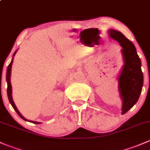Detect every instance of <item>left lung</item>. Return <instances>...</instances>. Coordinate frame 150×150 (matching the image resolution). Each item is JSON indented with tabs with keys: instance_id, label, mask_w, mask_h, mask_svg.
Returning <instances> with one entry per match:
<instances>
[{
	"instance_id": "1",
	"label": "left lung",
	"mask_w": 150,
	"mask_h": 150,
	"mask_svg": "<svg viewBox=\"0 0 150 150\" xmlns=\"http://www.w3.org/2000/svg\"><path fill=\"white\" fill-rule=\"evenodd\" d=\"M108 35L120 43L124 65L118 76V88L122 100V114L128 112L139 99L143 86L141 61L132 41L118 30L110 29Z\"/></svg>"
}]
</instances>
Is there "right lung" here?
Instances as JSON below:
<instances>
[{
  "instance_id": "obj_1",
  "label": "right lung",
  "mask_w": 150,
  "mask_h": 150,
  "mask_svg": "<svg viewBox=\"0 0 150 150\" xmlns=\"http://www.w3.org/2000/svg\"><path fill=\"white\" fill-rule=\"evenodd\" d=\"M18 50L15 51V53H14L13 56V59L12 60H11V62L10 63V64L8 65V69H7V73H6V81H7V84H8V88H7V94H8V100L10 101L11 104L12 105L13 108L14 109V110L16 111V112H17V114H18L19 117H21V119H23V120L26 121V122H31V123H33V124H41V122H35V121H31V120H27V119H25V117H23V115H22L20 113V112H19L16 106L15 105V103H14L13 101V97H12V86H11V67H12V64H13V57L14 56L16 55V54Z\"/></svg>"
}]
</instances>
